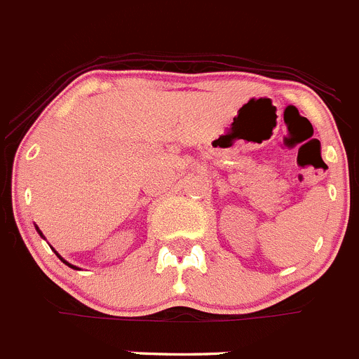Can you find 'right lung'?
I'll use <instances>...</instances> for the list:
<instances>
[{
  "label": "right lung",
  "mask_w": 359,
  "mask_h": 359,
  "mask_svg": "<svg viewBox=\"0 0 359 359\" xmlns=\"http://www.w3.org/2000/svg\"><path fill=\"white\" fill-rule=\"evenodd\" d=\"M36 231H37V233H39V236H41V238H45V236H43V233H41V231H39V227H37V226H36ZM55 255H57V257H59V258H61V262H63V264H67V266H68V267H72V269H77V267H76V266H72V264H68V262H67V260H65V258H63V257H61V255H59V253H57V251H55Z\"/></svg>",
  "instance_id": "right-lung-1"
}]
</instances>
